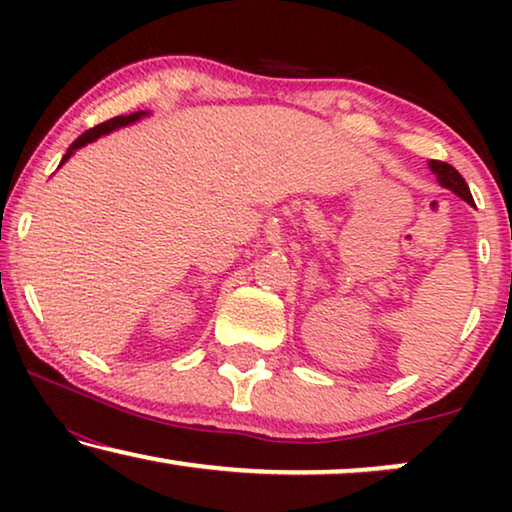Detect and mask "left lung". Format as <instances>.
<instances>
[{"label": "left lung", "mask_w": 512, "mask_h": 512, "mask_svg": "<svg viewBox=\"0 0 512 512\" xmlns=\"http://www.w3.org/2000/svg\"><path fill=\"white\" fill-rule=\"evenodd\" d=\"M429 167H431V172L438 177L440 186L450 188V191L457 193L461 200H466L468 205H473V195H471V191H468V184L464 181V177H461V174L454 170L452 165L440 163V160H431Z\"/></svg>", "instance_id": "1"}]
</instances>
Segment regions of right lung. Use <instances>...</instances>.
Segmentation results:
<instances>
[{
	"mask_svg": "<svg viewBox=\"0 0 512 512\" xmlns=\"http://www.w3.org/2000/svg\"><path fill=\"white\" fill-rule=\"evenodd\" d=\"M142 116H146V111H135V114H130V116H116V118H111V121H104V123H100V125H95V128L86 130L79 139H76V142H74L72 146H69L67 153H65V156H62V160H60V165H62V163H67V158L72 156V153H74L76 149H81V146H86V144H90V142H95L97 137L107 135V132H111V130L123 128V125L135 123V121H139V118H142Z\"/></svg>",
	"mask_w": 512,
	"mask_h": 512,
	"instance_id": "right-lung-1",
	"label": "right lung"
}]
</instances>
